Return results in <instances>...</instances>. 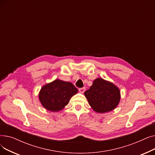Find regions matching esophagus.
I'll list each match as a JSON object with an SVG mask.
<instances>
[{"instance_id":"1","label":"esophagus","mask_w":155,"mask_h":155,"mask_svg":"<svg viewBox=\"0 0 155 155\" xmlns=\"http://www.w3.org/2000/svg\"><path fill=\"white\" fill-rule=\"evenodd\" d=\"M78 91H79L80 93L83 94V93H84V92L85 91V87L80 88H78Z\"/></svg>"}]
</instances>
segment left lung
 <instances>
[{
	"mask_svg": "<svg viewBox=\"0 0 155 155\" xmlns=\"http://www.w3.org/2000/svg\"><path fill=\"white\" fill-rule=\"evenodd\" d=\"M91 107L96 112L105 113L114 109L120 101V91L112 83L96 78L84 93Z\"/></svg>",
	"mask_w": 155,
	"mask_h": 155,
	"instance_id": "obj_1",
	"label": "left lung"
}]
</instances>
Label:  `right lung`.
Returning a JSON list of instances; mask_svg holds the SVG:
<instances>
[{
  "label": "right lung",
  "mask_w": 155,
  "mask_h": 155,
  "mask_svg": "<svg viewBox=\"0 0 155 155\" xmlns=\"http://www.w3.org/2000/svg\"><path fill=\"white\" fill-rule=\"evenodd\" d=\"M78 92L71 83L56 79L44 85L39 94V99L47 110L58 112L68 104L71 97Z\"/></svg>",
  "instance_id": "add662e5"
}]
</instances>
